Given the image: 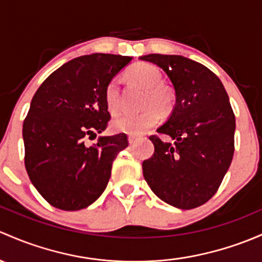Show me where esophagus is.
Instances as JSON below:
<instances>
[{
	"label": "esophagus",
	"mask_w": 262,
	"mask_h": 262,
	"mask_svg": "<svg viewBox=\"0 0 262 262\" xmlns=\"http://www.w3.org/2000/svg\"><path fill=\"white\" fill-rule=\"evenodd\" d=\"M128 140H129V143H130V144H134V143H136L137 140H138V138H137L136 136H129L128 137Z\"/></svg>",
	"instance_id": "1"
}]
</instances>
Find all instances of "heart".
Segmentation results:
<instances>
[{"label": "heart", "mask_w": 262, "mask_h": 262, "mask_svg": "<svg viewBox=\"0 0 262 262\" xmlns=\"http://www.w3.org/2000/svg\"><path fill=\"white\" fill-rule=\"evenodd\" d=\"M129 78L134 82L147 89L144 110L139 113H120L110 123V126L117 133L142 134L150 126L156 125L159 120V108L161 112L170 109L173 101L172 93L167 88L161 86V71L156 66L147 62H138L128 70ZM106 108L114 114L119 108V81L112 79L108 82L104 93ZM156 105L157 107L154 106Z\"/></svg>", "instance_id": "b5f03b06"}]
</instances>
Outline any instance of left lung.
Instances as JSON below:
<instances>
[{"label": "left lung", "mask_w": 262, "mask_h": 262, "mask_svg": "<svg viewBox=\"0 0 262 262\" xmlns=\"http://www.w3.org/2000/svg\"><path fill=\"white\" fill-rule=\"evenodd\" d=\"M162 69L172 81L176 106L150 136L154 153L143 162L150 189L182 210L202 206L214 196L235 152V114L221 80L205 65L180 55L140 57ZM162 134L172 142H164Z\"/></svg>", "instance_id": "obj_1"}]
</instances>
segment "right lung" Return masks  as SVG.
<instances>
[{
  "label": "right lung",
  "mask_w": 262,
  "mask_h": 262,
  "mask_svg": "<svg viewBox=\"0 0 262 262\" xmlns=\"http://www.w3.org/2000/svg\"><path fill=\"white\" fill-rule=\"evenodd\" d=\"M132 57L92 54L70 60L46 79L24 120L25 167L51 206L78 211L95 202L108 184L112 166L128 137L95 138L108 126V82Z\"/></svg>",
  "instance_id": "1"
}]
</instances>
